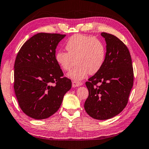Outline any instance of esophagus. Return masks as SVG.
Wrapping results in <instances>:
<instances>
[{
  "label": "esophagus",
  "mask_w": 149,
  "mask_h": 149,
  "mask_svg": "<svg viewBox=\"0 0 149 149\" xmlns=\"http://www.w3.org/2000/svg\"><path fill=\"white\" fill-rule=\"evenodd\" d=\"M83 85V82L79 81H72V87H79L80 86Z\"/></svg>",
  "instance_id": "obj_1"
}]
</instances>
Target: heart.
I'll return each mask as SVG.
<instances>
[{
    "label": "heart",
    "instance_id": "obj_1",
    "mask_svg": "<svg viewBox=\"0 0 149 149\" xmlns=\"http://www.w3.org/2000/svg\"><path fill=\"white\" fill-rule=\"evenodd\" d=\"M65 48L68 52L58 51L56 60L64 71L71 70L77 63L76 68L68 74L73 79H82L88 74H96L104 63L105 46L101 40L94 36L73 35L66 42Z\"/></svg>",
    "mask_w": 149,
    "mask_h": 149
}]
</instances>
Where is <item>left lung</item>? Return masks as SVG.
I'll list each match as a JSON object with an SVG mask.
<instances>
[{
    "instance_id": "obj_1",
    "label": "left lung",
    "mask_w": 149,
    "mask_h": 149,
    "mask_svg": "<svg viewBox=\"0 0 149 149\" xmlns=\"http://www.w3.org/2000/svg\"><path fill=\"white\" fill-rule=\"evenodd\" d=\"M101 34L107 44L105 62L101 70L86 82L89 95L84 108L93 119L106 120L116 116L126 107L134 73L126 45L114 35Z\"/></svg>"
}]
</instances>
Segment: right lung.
Instances as JSON below:
<instances>
[{"label":"right lung","instance_id":"add662e5","mask_svg":"<svg viewBox=\"0 0 149 149\" xmlns=\"http://www.w3.org/2000/svg\"><path fill=\"white\" fill-rule=\"evenodd\" d=\"M65 36L38 33L23 44L16 56L14 89L20 109L33 119L54 114L72 87L56 60V47Z\"/></svg>","mask_w":149,"mask_h":149}]
</instances>
